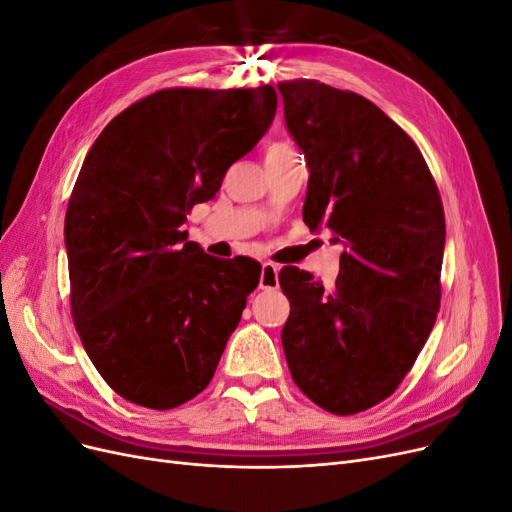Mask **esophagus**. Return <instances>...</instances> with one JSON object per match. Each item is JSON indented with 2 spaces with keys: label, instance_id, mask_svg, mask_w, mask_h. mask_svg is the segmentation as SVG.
<instances>
[{
  "label": "esophagus",
  "instance_id": "1",
  "mask_svg": "<svg viewBox=\"0 0 512 512\" xmlns=\"http://www.w3.org/2000/svg\"><path fill=\"white\" fill-rule=\"evenodd\" d=\"M280 267L273 265V262H262V271H260V288L262 290H271L280 286Z\"/></svg>",
  "mask_w": 512,
  "mask_h": 512
}]
</instances>
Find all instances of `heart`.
Instances as JSON below:
<instances>
[{
  "mask_svg": "<svg viewBox=\"0 0 512 512\" xmlns=\"http://www.w3.org/2000/svg\"><path fill=\"white\" fill-rule=\"evenodd\" d=\"M292 153H297V151H294V147H292V145H288V143H275V145H271V147L267 149V158L292 156Z\"/></svg>",
  "mask_w": 512,
  "mask_h": 512,
  "instance_id": "heart-1",
  "label": "heart"
}]
</instances>
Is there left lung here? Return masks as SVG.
Returning <instances> with one entry per match:
<instances>
[{
    "label": "left lung",
    "mask_w": 512,
    "mask_h": 512,
    "mask_svg": "<svg viewBox=\"0 0 512 512\" xmlns=\"http://www.w3.org/2000/svg\"><path fill=\"white\" fill-rule=\"evenodd\" d=\"M277 89L309 168L303 222L344 245L333 286L299 267L280 271L290 301L282 346L299 389L348 416L393 395L427 342L444 209L423 153L374 102L309 79Z\"/></svg>",
    "instance_id": "left-lung-1"
}]
</instances>
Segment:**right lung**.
Segmentation results:
<instances>
[{
	"label": "right lung",
	"mask_w": 512,
	"mask_h": 512,
	"mask_svg": "<svg viewBox=\"0 0 512 512\" xmlns=\"http://www.w3.org/2000/svg\"><path fill=\"white\" fill-rule=\"evenodd\" d=\"M277 94L156 91L91 145L66 211L74 327L123 399L170 410L211 382L260 282L252 258L220 260L181 224L271 126Z\"/></svg>",
	"instance_id": "obj_1"
}]
</instances>
